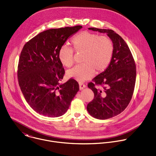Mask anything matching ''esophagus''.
<instances>
[{"label": "esophagus", "mask_w": 156, "mask_h": 156, "mask_svg": "<svg viewBox=\"0 0 156 156\" xmlns=\"http://www.w3.org/2000/svg\"><path fill=\"white\" fill-rule=\"evenodd\" d=\"M79 85H80V90H83L84 88H85L86 87V86L84 83H79Z\"/></svg>", "instance_id": "obj_1"}]
</instances>
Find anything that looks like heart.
Wrapping results in <instances>:
<instances>
[{
	"mask_svg": "<svg viewBox=\"0 0 156 156\" xmlns=\"http://www.w3.org/2000/svg\"><path fill=\"white\" fill-rule=\"evenodd\" d=\"M72 43L76 52H83V63L70 69L67 72L69 77L83 81L91 78L95 72L101 73L109 66L113 56L114 45L108 37L83 31L72 38ZM58 58L64 66H72L74 62L73 48L62 45L58 51Z\"/></svg>",
	"mask_w": 156,
	"mask_h": 156,
	"instance_id": "1",
	"label": "heart"
}]
</instances>
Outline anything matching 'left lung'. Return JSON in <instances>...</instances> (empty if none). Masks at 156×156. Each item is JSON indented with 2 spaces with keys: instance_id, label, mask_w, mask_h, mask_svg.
Masks as SVG:
<instances>
[{
  "instance_id": "left-lung-1",
  "label": "left lung",
  "mask_w": 156,
  "mask_h": 156,
  "mask_svg": "<svg viewBox=\"0 0 156 156\" xmlns=\"http://www.w3.org/2000/svg\"><path fill=\"white\" fill-rule=\"evenodd\" d=\"M89 29L106 33L114 45L109 66L88 83L94 98L87 105V110L93 117L106 120L119 115L129 105L135 87L136 66L129 48L120 35L109 29ZM95 85L102 87L97 88Z\"/></svg>"
}]
</instances>
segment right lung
Masks as SVG:
<instances>
[{
    "label": "right lung",
    "mask_w": 156,
    "mask_h": 156,
    "mask_svg": "<svg viewBox=\"0 0 156 156\" xmlns=\"http://www.w3.org/2000/svg\"><path fill=\"white\" fill-rule=\"evenodd\" d=\"M82 27L44 31L25 43L22 50L17 67L19 85L27 102L41 115H62L80 90L78 83L73 78L60 83L65 70L58 51L68 37Z\"/></svg>",
    "instance_id": "right-lung-1"
}]
</instances>
